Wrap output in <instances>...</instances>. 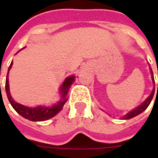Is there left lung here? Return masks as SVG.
<instances>
[{"label":"left lung","instance_id":"obj_1","mask_svg":"<svg viewBox=\"0 0 158 158\" xmlns=\"http://www.w3.org/2000/svg\"><path fill=\"white\" fill-rule=\"evenodd\" d=\"M151 73H152V79L153 84H155V81H154V77H153V72H152V69H151ZM157 91H158V84H157ZM154 92H155V88L152 89V94L147 97V99H146V101L141 104V105H139V106H137L136 108L133 109L132 111H130L129 113H128L126 115H124L123 118V119L132 118H134V117L137 116V115H139V113H141L142 112H144V111L148 107V106L150 105V103H151V102H152V100L153 98V96H154Z\"/></svg>","mask_w":158,"mask_h":158}]
</instances>
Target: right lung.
<instances>
[{"label":"right lung","instance_id":"add662e5","mask_svg":"<svg viewBox=\"0 0 158 158\" xmlns=\"http://www.w3.org/2000/svg\"><path fill=\"white\" fill-rule=\"evenodd\" d=\"M18 53V52H17ZM12 62L9 66L8 72L6 79V93L8 98L9 102L11 103L12 106L14 108L17 113L20 114L21 116L23 117L24 118L29 119L30 121H45L49 118H52V117L56 115L57 113L62 109V106L65 104L66 102L68 101L67 96L69 93V88L71 87L72 84L74 82V76H70L68 77L62 83V87L60 89V93H61V100L58 102L53 105L52 106H36V107H29L23 105H21L19 103L14 102L12 99L11 94H10V89H9V82H8V73L10 69L12 68Z\"/></svg>","mask_w":158,"mask_h":158}]
</instances>
